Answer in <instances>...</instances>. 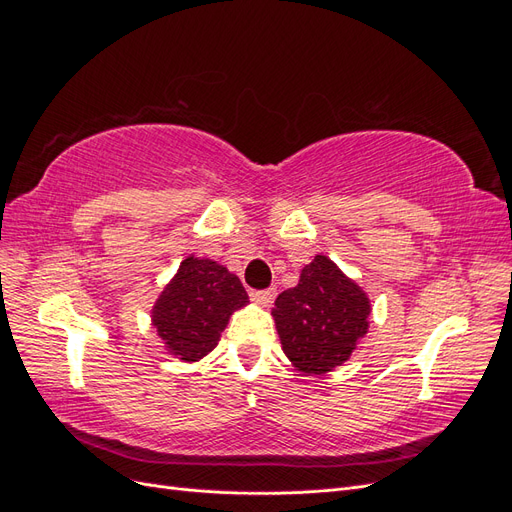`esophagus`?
I'll return each mask as SVG.
<instances>
[{"label":"esophagus","instance_id":"1","mask_svg":"<svg viewBox=\"0 0 512 512\" xmlns=\"http://www.w3.org/2000/svg\"><path fill=\"white\" fill-rule=\"evenodd\" d=\"M275 294L277 290L275 288H269V290H254L250 297L256 305H262V307H269L273 301H275Z\"/></svg>","mask_w":512,"mask_h":512}]
</instances>
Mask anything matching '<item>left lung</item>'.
Segmentation results:
<instances>
[{"mask_svg":"<svg viewBox=\"0 0 512 512\" xmlns=\"http://www.w3.org/2000/svg\"><path fill=\"white\" fill-rule=\"evenodd\" d=\"M290 365L305 376H324L344 365L369 333L371 299L335 262L316 254L299 284L271 309Z\"/></svg>","mask_w":512,"mask_h":512,"instance_id":"1","label":"left lung"}]
</instances>
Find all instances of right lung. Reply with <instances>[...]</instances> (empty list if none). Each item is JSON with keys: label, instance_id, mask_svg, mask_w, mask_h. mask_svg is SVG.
<instances>
[{"label": "right lung", "instance_id": "right-lung-1", "mask_svg": "<svg viewBox=\"0 0 512 512\" xmlns=\"http://www.w3.org/2000/svg\"><path fill=\"white\" fill-rule=\"evenodd\" d=\"M250 303L235 273L218 260L190 254L151 307V324L168 354L198 363L218 346L230 316Z\"/></svg>", "mask_w": 512, "mask_h": 512}]
</instances>
